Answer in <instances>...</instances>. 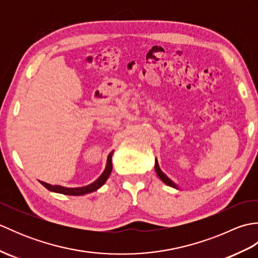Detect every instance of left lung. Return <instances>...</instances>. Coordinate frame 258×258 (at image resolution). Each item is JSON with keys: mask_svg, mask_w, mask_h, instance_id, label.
Here are the masks:
<instances>
[{"mask_svg": "<svg viewBox=\"0 0 258 258\" xmlns=\"http://www.w3.org/2000/svg\"><path fill=\"white\" fill-rule=\"evenodd\" d=\"M155 171H156V174L158 175V177H160L164 183H165L166 185H168V186H172V187H175V188H177V186L175 185L171 179H169L165 174H164L162 171H161V168H160V166H158V163H157V161L155 162Z\"/></svg>", "mask_w": 258, "mask_h": 258, "instance_id": "1", "label": "left lung"}]
</instances>
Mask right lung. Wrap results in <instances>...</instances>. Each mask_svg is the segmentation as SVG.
I'll use <instances>...</instances> for the list:
<instances>
[{"instance_id":"obj_1","label":"right lung","mask_w":258,"mask_h":258,"mask_svg":"<svg viewBox=\"0 0 258 258\" xmlns=\"http://www.w3.org/2000/svg\"><path fill=\"white\" fill-rule=\"evenodd\" d=\"M112 155H113V152L109 153L108 157H107V164H106V167H105V171L103 172V174L101 175L100 177H98L95 182H93L92 184L84 186V187H76V188H67V187H62V186H58V185H50L45 182H41V184L46 187L48 190L51 191H55V193H61L64 195H74V196H79V195H85V194H89L92 193V191H94L96 189H98L101 187V186L106 182V179L108 178L109 175H111L112 172Z\"/></svg>"}]
</instances>
